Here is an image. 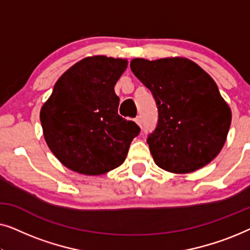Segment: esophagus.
Instances as JSON below:
<instances>
[{
    "label": "esophagus",
    "mask_w": 250,
    "mask_h": 250,
    "mask_svg": "<svg viewBox=\"0 0 250 250\" xmlns=\"http://www.w3.org/2000/svg\"><path fill=\"white\" fill-rule=\"evenodd\" d=\"M136 124H138L139 126H141V119H140V117H136L135 118V121H134Z\"/></svg>",
    "instance_id": "obj_1"
}]
</instances>
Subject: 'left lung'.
Segmentation results:
<instances>
[{
	"mask_svg": "<svg viewBox=\"0 0 250 250\" xmlns=\"http://www.w3.org/2000/svg\"><path fill=\"white\" fill-rule=\"evenodd\" d=\"M131 69L158 105V124L146 140L156 165L175 174L208 165L223 148L232 119L213 78L182 57L135 58Z\"/></svg>",
	"mask_w": 250,
	"mask_h": 250,
	"instance_id": "left-lung-1",
	"label": "left lung"
}]
</instances>
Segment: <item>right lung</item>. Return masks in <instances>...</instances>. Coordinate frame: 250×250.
Here are the masks:
<instances>
[{
    "label": "right lung",
    "mask_w": 250,
    "mask_h": 250,
    "mask_svg": "<svg viewBox=\"0 0 250 250\" xmlns=\"http://www.w3.org/2000/svg\"><path fill=\"white\" fill-rule=\"evenodd\" d=\"M127 60L86 57L61 75L41 108L43 135L58 160L74 172L101 175L121 166L140 127L118 115L115 85Z\"/></svg>",
    "instance_id": "right-lung-1"
}]
</instances>
